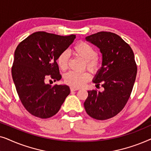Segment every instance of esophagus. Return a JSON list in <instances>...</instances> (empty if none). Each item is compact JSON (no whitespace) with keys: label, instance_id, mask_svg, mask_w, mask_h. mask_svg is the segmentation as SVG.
Here are the masks:
<instances>
[{"label":"esophagus","instance_id":"obj_1","mask_svg":"<svg viewBox=\"0 0 151 151\" xmlns=\"http://www.w3.org/2000/svg\"><path fill=\"white\" fill-rule=\"evenodd\" d=\"M70 89H71V91H75L79 90L80 88H78V87H73V86H71V87H70Z\"/></svg>","mask_w":151,"mask_h":151}]
</instances>
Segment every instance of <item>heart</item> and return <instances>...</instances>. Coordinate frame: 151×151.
Wrapping results in <instances>:
<instances>
[{"label": "heart", "mask_w": 151, "mask_h": 151, "mask_svg": "<svg viewBox=\"0 0 151 151\" xmlns=\"http://www.w3.org/2000/svg\"><path fill=\"white\" fill-rule=\"evenodd\" d=\"M73 51L76 55L86 61V68L92 73H97L101 68V63L98 56V51L93 47L85 42H80L73 48ZM69 53L64 51L60 53L57 58V63L60 69L65 71L68 67ZM90 74L88 72L76 73L69 71L64 76V82L73 87H80L84 85L90 80Z\"/></svg>", "instance_id": "1"}]
</instances>
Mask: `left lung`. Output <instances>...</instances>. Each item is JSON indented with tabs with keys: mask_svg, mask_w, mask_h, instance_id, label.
<instances>
[{
	"mask_svg": "<svg viewBox=\"0 0 151 151\" xmlns=\"http://www.w3.org/2000/svg\"><path fill=\"white\" fill-rule=\"evenodd\" d=\"M102 54V67L93 82L104 88L88 91L84 103L87 114L98 120L115 116L129 100L137 75V65L131 47L120 36L100 32L86 37Z\"/></svg>",
	"mask_w": 151,
	"mask_h": 151,
	"instance_id": "obj_1",
	"label": "left lung"
}]
</instances>
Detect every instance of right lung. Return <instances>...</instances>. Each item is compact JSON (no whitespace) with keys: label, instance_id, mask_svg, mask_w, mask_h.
<instances>
[{"label":"right lung","instance_id":"obj_1","mask_svg":"<svg viewBox=\"0 0 151 151\" xmlns=\"http://www.w3.org/2000/svg\"><path fill=\"white\" fill-rule=\"evenodd\" d=\"M75 38L73 34L63 36L37 32L16 47L12 78L22 105L34 116L42 119L53 116L70 93L68 86H51L46 80L61 79L57 58Z\"/></svg>","mask_w":151,"mask_h":151}]
</instances>
